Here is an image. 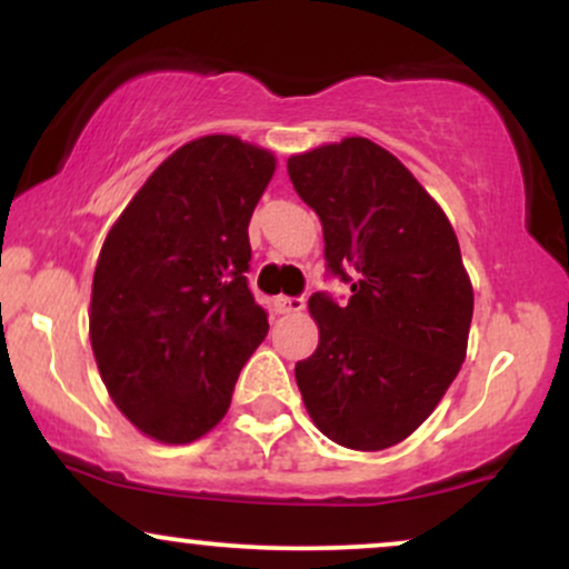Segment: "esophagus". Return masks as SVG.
Segmentation results:
<instances>
[{"mask_svg": "<svg viewBox=\"0 0 569 569\" xmlns=\"http://www.w3.org/2000/svg\"><path fill=\"white\" fill-rule=\"evenodd\" d=\"M276 310L283 312V316H293V312H302L305 310V299L302 297H276Z\"/></svg>", "mask_w": 569, "mask_h": 569, "instance_id": "34e87169", "label": "esophagus"}]
</instances>
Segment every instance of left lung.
Returning a JSON list of instances; mask_svg holds the SVG:
<instances>
[{
    "mask_svg": "<svg viewBox=\"0 0 569 569\" xmlns=\"http://www.w3.org/2000/svg\"><path fill=\"white\" fill-rule=\"evenodd\" d=\"M297 194L323 224L326 270L350 283L339 305L310 297L318 348L297 363L312 422L339 447L403 441L466 361L473 289L457 234L388 149L345 139L289 158Z\"/></svg>",
    "mask_w": 569,
    "mask_h": 569,
    "instance_id": "1",
    "label": "left lung"
}]
</instances>
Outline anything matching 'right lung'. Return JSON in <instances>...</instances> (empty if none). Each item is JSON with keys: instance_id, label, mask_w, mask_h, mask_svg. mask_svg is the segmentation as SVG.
Wrapping results in <instances>:
<instances>
[{"instance_id": "right-lung-1", "label": "right lung", "mask_w": 569, "mask_h": 569, "mask_svg": "<svg viewBox=\"0 0 569 569\" xmlns=\"http://www.w3.org/2000/svg\"><path fill=\"white\" fill-rule=\"evenodd\" d=\"M272 173L267 149L202 136L160 162L103 240L90 345L117 409L162 443L217 426L270 329L246 272Z\"/></svg>"}]
</instances>
